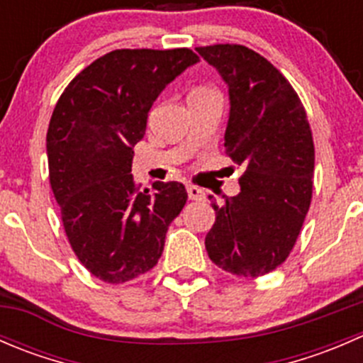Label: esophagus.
Segmentation results:
<instances>
[{
  "mask_svg": "<svg viewBox=\"0 0 363 363\" xmlns=\"http://www.w3.org/2000/svg\"><path fill=\"white\" fill-rule=\"evenodd\" d=\"M188 196H189V200H203V191L202 189L199 188V186H193V184H189L188 188Z\"/></svg>",
  "mask_w": 363,
  "mask_h": 363,
  "instance_id": "34e87169",
  "label": "esophagus"
}]
</instances>
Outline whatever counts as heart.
<instances>
[{"label":"heart","instance_id":"b5f03b06","mask_svg":"<svg viewBox=\"0 0 363 363\" xmlns=\"http://www.w3.org/2000/svg\"><path fill=\"white\" fill-rule=\"evenodd\" d=\"M195 91H205V87H199V89H195Z\"/></svg>","mask_w":363,"mask_h":363}]
</instances>
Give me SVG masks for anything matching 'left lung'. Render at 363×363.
<instances>
[{"label":"left lung","instance_id":"left-lung-1","mask_svg":"<svg viewBox=\"0 0 363 363\" xmlns=\"http://www.w3.org/2000/svg\"><path fill=\"white\" fill-rule=\"evenodd\" d=\"M230 91L226 155L244 168L240 193L212 200L208 258L230 274L259 277L290 256L313 199L314 142L306 108L286 77L235 43L196 47Z\"/></svg>","mask_w":363,"mask_h":363}]
</instances>
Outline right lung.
I'll use <instances>...</instances> for the list:
<instances>
[{"label": "right lung", "mask_w": 363, "mask_h": 363, "mask_svg": "<svg viewBox=\"0 0 363 363\" xmlns=\"http://www.w3.org/2000/svg\"><path fill=\"white\" fill-rule=\"evenodd\" d=\"M196 61L191 49L112 50L84 68L54 107L47 130L50 188L73 252L105 283L149 272L188 200L177 181L140 188L131 160L158 94Z\"/></svg>", "instance_id": "right-lung-1"}]
</instances>
